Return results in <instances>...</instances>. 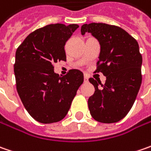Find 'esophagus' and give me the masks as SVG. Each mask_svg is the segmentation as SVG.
<instances>
[{
	"label": "esophagus",
	"instance_id": "34e87169",
	"mask_svg": "<svg viewBox=\"0 0 151 151\" xmlns=\"http://www.w3.org/2000/svg\"><path fill=\"white\" fill-rule=\"evenodd\" d=\"M88 81V76L86 75H84V82H87Z\"/></svg>",
	"mask_w": 151,
	"mask_h": 151
}]
</instances>
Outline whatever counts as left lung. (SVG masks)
Instances as JSON below:
<instances>
[{
	"label": "left lung",
	"instance_id": "left-lung-1",
	"mask_svg": "<svg viewBox=\"0 0 151 151\" xmlns=\"http://www.w3.org/2000/svg\"><path fill=\"white\" fill-rule=\"evenodd\" d=\"M81 32H91L98 40L101 51L95 72L106 76L104 84L89 79L95 87L88 99L91 115L100 123L119 122L129 112L142 82L138 42L123 28L106 23L84 24Z\"/></svg>",
	"mask_w": 151,
	"mask_h": 151
}]
</instances>
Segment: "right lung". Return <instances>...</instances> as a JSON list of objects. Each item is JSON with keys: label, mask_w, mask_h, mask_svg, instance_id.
Returning <instances> with one entry per match:
<instances>
[{"label": "right lung", "mask_w": 151, "mask_h": 151, "mask_svg": "<svg viewBox=\"0 0 151 151\" xmlns=\"http://www.w3.org/2000/svg\"><path fill=\"white\" fill-rule=\"evenodd\" d=\"M79 26L50 24L31 32L16 51L14 73L17 91L27 113L42 124L60 121L66 116L84 76L70 70L64 76L54 65L66 60L65 45Z\"/></svg>", "instance_id": "obj_1"}]
</instances>
